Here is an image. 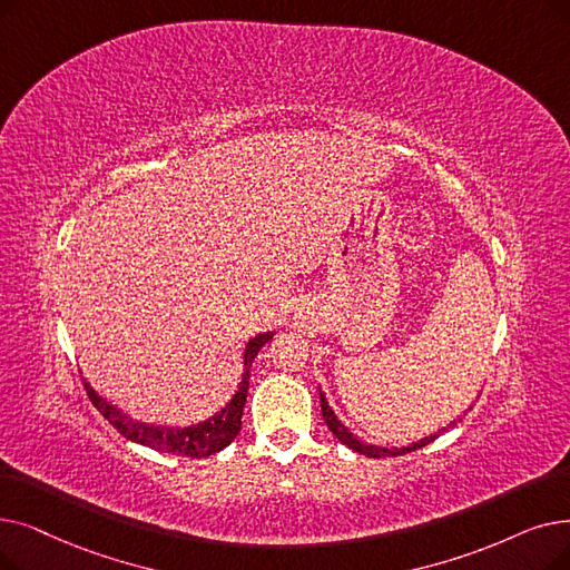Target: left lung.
Returning <instances> with one entry per match:
<instances>
[{
	"mask_svg": "<svg viewBox=\"0 0 570 570\" xmlns=\"http://www.w3.org/2000/svg\"><path fill=\"white\" fill-rule=\"evenodd\" d=\"M318 399H321V414H324V422H326V426L331 429V433H333L342 444H346V448H350V450H354V452H358V454H363V456H370V459L401 456V454L414 452V450H419V448H426V444H429V442H433L438 435H442V433L448 431V429H454V426H456V419H454V422H450L448 426L440 429L438 433L426 435V438H422V440H416V442L407 444V448H393V450H389V448H377V444H367V442H363V440L354 438L350 431H346V426H344V424L340 422V419L335 416L333 407L328 405V399H326L324 391H321V389H318Z\"/></svg>",
	"mask_w": 570,
	"mask_h": 570,
	"instance_id": "1",
	"label": "left lung"
}]
</instances>
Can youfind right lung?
<instances>
[{"mask_svg":"<svg viewBox=\"0 0 570 570\" xmlns=\"http://www.w3.org/2000/svg\"><path fill=\"white\" fill-rule=\"evenodd\" d=\"M272 335H275L272 331L258 333L256 337H252L244 344L242 382L237 384V391L233 393V399L214 416L205 419V422H200V424H193V426L169 429V426H151V424L137 422V419L122 414L116 405H111L107 399H102V395L90 386L88 380H83V386L88 391V399L92 401V405L100 410V414L122 438L139 442V444H144V448H151L156 452L205 459L220 450H226L228 444L237 438V433L242 429V412H244V403H246V391H249V375H252L254 358L263 350V344L272 340Z\"/></svg>","mask_w":570,"mask_h":570,"instance_id":"1","label":"right lung"}]
</instances>
